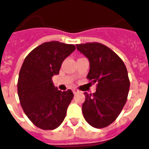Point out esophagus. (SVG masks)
Returning <instances> with one entry per match:
<instances>
[{"label":"esophagus","mask_w":149,"mask_h":149,"mask_svg":"<svg viewBox=\"0 0 149 149\" xmlns=\"http://www.w3.org/2000/svg\"><path fill=\"white\" fill-rule=\"evenodd\" d=\"M73 93L74 94V95H76V94L79 93V91H78V89H73Z\"/></svg>","instance_id":"34e87169"}]
</instances>
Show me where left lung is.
Returning <instances> with one entry per match:
<instances>
[{"instance_id":"1","label":"left lung","mask_w":149,"mask_h":149,"mask_svg":"<svg viewBox=\"0 0 149 149\" xmlns=\"http://www.w3.org/2000/svg\"><path fill=\"white\" fill-rule=\"evenodd\" d=\"M76 47L89 60L87 78L97 83L95 93L84 92L82 113L90 125L104 128L117 118L126 103L130 87L127 68L123 61L102 44L91 42Z\"/></svg>"}]
</instances>
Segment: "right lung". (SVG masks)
Segmentation results:
<instances>
[{"instance_id": "right-lung-1", "label": "right lung", "mask_w": 149, "mask_h": 149, "mask_svg": "<svg viewBox=\"0 0 149 149\" xmlns=\"http://www.w3.org/2000/svg\"><path fill=\"white\" fill-rule=\"evenodd\" d=\"M59 41L43 43L25 58L19 73L17 94L21 105L34 125L53 130L62 123L74 97L71 90L55 88L52 77L59 74L63 61L75 50Z\"/></svg>"}]
</instances>
